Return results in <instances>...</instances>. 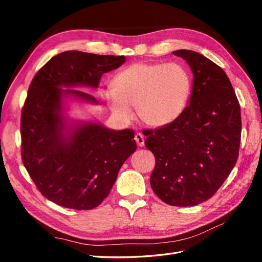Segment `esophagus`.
Listing matches in <instances>:
<instances>
[{
	"instance_id": "34e87169",
	"label": "esophagus",
	"mask_w": 262,
	"mask_h": 262,
	"mask_svg": "<svg viewBox=\"0 0 262 262\" xmlns=\"http://www.w3.org/2000/svg\"><path fill=\"white\" fill-rule=\"evenodd\" d=\"M134 140H136L137 144H138L139 146H143V145H144V137H143V134H142V133L138 132V133L136 134V137H134Z\"/></svg>"
}]
</instances>
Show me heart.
Instances as JSON below:
<instances>
[{"mask_svg":"<svg viewBox=\"0 0 262 262\" xmlns=\"http://www.w3.org/2000/svg\"><path fill=\"white\" fill-rule=\"evenodd\" d=\"M104 94L110 110L130 120L137 107L140 120L153 128L168 125L184 113L191 93V76L179 63L138 62L116 74Z\"/></svg>","mask_w":262,"mask_h":262,"instance_id":"heart-1","label":"heart"}]
</instances>
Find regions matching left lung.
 Returning <instances> with one entry per match:
<instances>
[{
    "mask_svg": "<svg viewBox=\"0 0 262 262\" xmlns=\"http://www.w3.org/2000/svg\"><path fill=\"white\" fill-rule=\"evenodd\" d=\"M193 73L189 105L172 123L144 130L155 156L150 187L173 207H192L215 193L237 162L242 117L226 73L204 55L177 50Z\"/></svg>",
    "mask_w": 262,
    "mask_h": 262,
    "instance_id": "8db88e82",
    "label": "left lung"
}]
</instances>
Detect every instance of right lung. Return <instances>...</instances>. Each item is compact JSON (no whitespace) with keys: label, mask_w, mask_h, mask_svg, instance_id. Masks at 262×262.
<instances>
[{"label":"right lung","mask_w":262,"mask_h":262,"mask_svg":"<svg viewBox=\"0 0 262 262\" xmlns=\"http://www.w3.org/2000/svg\"><path fill=\"white\" fill-rule=\"evenodd\" d=\"M124 55L66 51L54 55L31 81L21 109V161L41 194L61 207L91 210L109 194L119 169L137 143L134 131H115L99 123L68 128L64 95L97 104L92 95L62 87L96 89L104 73L118 69Z\"/></svg>","instance_id":"1"}]
</instances>
